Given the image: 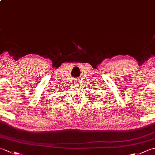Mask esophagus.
Instances as JSON below:
<instances>
[{
    "mask_svg": "<svg viewBox=\"0 0 155 155\" xmlns=\"http://www.w3.org/2000/svg\"><path fill=\"white\" fill-rule=\"evenodd\" d=\"M78 82H79V81H78V79H76L75 81H74V84L75 85H78Z\"/></svg>",
    "mask_w": 155,
    "mask_h": 155,
    "instance_id": "esophagus-1",
    "label": "esophagus"
}]
</instances>
